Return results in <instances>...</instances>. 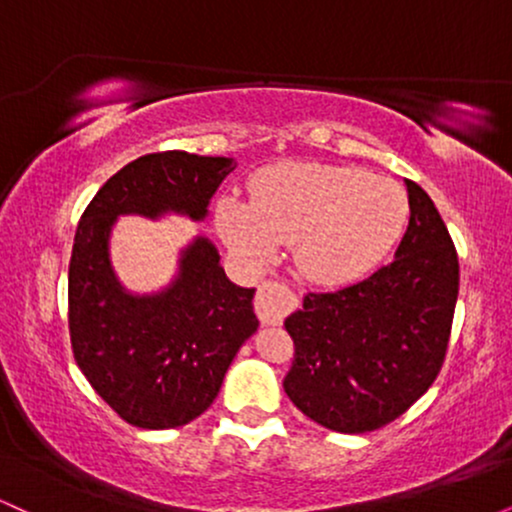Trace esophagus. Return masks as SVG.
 Returning a JSON list of instances; mask_svg holds the SVG:
<instances>
[{
    "label": "esophagus",
    "mask_w": 512,
    "mask_h": 512,
    "mask_svg": "<svg viewBox=\"0 0 512 512\" xmlns=\"http://www.w3.org/2000/svg\"><path fill=\"white\" fill-rule=\"evenodd\" d=\"M298 305V296L281 281H262L255 296V310L264 325H281L284 317Z\"/></svg>",
    "instance_id": "34e87169"
}]
</instances>
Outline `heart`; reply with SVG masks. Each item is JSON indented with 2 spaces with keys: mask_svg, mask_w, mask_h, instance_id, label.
<instances>
[{
  "mask_svg": "<svg viewBox=\"0 0 512 512\" xmlns=\"http://www.w3.org/2000/svg\"><path fill=\"white\" fill-rule=\"evenodd\" d=\"M409 197L390 178L330 163H279L252 182V202L223 199V240L252 264L293 243L298 269L325 286L349 284L378 267L407 231Z\"/></svg>",
  "mask_w": 512,
  "mask_h": 512,
  "instance_id": "heart-1",
  "label": "heart"
}]
</instances>
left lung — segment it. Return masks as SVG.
Returning a JSON list of instances; mask_svg holds the SVG:
<instances>
[{
  "mask_svg": "<svg viewBox=\"0 0 512 512\" xmlns=\"http://www.w3.org/2000/svg\"><path fill=\"white\" fill-rule=\"evenodd\" d=\"M409 226L395 260L344 289L305 296L286 317L284 390L315 424L368 433L402 416L443 368L460 262L436 204L407 180Z\"/></svg>",
  "mask_w": 512,
  "mask_h": 512,
  "instance_id": "1",
  "label": "left lung"
}]
</instances>
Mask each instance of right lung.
Wrapping results in <instances>:
<instances>
[{
	"instance_id": "obj_1",
	"label": "right lung",
	"mask_w": 512,
	"mask_h": 512,
	"mask_svg": "<svg viewBox=\"0 0 512 512\" xmlns=\"http://www.w3.org/2000/svg\"><path fill=\"white\" fill-rule=\"evenodd\" d=\"M233 168L223 156L146 154L105 182L76 226L69 260L74 361L103 402L137 428L185 426L209 409L233 356L257 330L255 289L231 284L214 245L197 238L182 252L170 289L129 296L108 262L110 228L120 214L168 209L204 219Z\"/></svg>"
}]
</instances>
